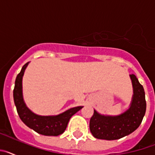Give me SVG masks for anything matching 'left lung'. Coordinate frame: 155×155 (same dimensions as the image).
Listing matches in <instances>:
<instances>
[{"mask_svg": "<svg viewBox=\"0 0 155 155\" xmlns=\"http://www.w3.org/2000/svg\"><path fill=\"white\" fill-rule=\"evenodd\" d=\"M134 87V96L130 107L118 116H105L94 110L90 119V131L97 139L117 140L136 130L146 112V100L143 87L134 74L130 75Z\"/></svg>", "mask_w": 155, "mask_h": 155, "instance_id": "8db88e82", "label": "left lung"}]
</instances>
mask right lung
Listing matches in <instances>:
<instances>
[{
    "label": "right lung",
    "mask_w": 155,
    "mask_h": 155,
    "mask_svg": "<svg viewBox=\"0 0 155 155\" xmlns=\"http://www.w3.org/2000/svg\"><path fill=\"white\" fill-rule=\"evenodd\" d=\"M28 63L22 67L21 72L16 77L13 96L15 105L17 109L18 114L27 127L45 136H58L61 135L67 128L70 119L74 114L78 112L82 106L72 108L64 113L55 116H41L34 114L26 107L22 97V77Z\"/></svg>",
    "instance_id": "right-lung-1"
}]
</instances>
